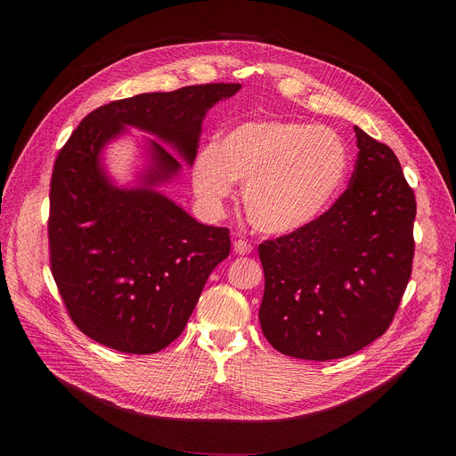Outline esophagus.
Returning a JSON list of instances; mask_svg holds the SVG:
<instances>
[{
  "mask_svg": "<svg viewBox=\"0 0 456 456\" xmlns=\"http://www.w3.org/2000/svg\"><path fill=\"white\" fill-rule=\"evenodd\" d=\"M251 244L248 240H236L234 242V253L236 255H249L251 253Z\"/></svg>",
  "mask_w": 456,
  "mask_h": 456,
  "instance_id": "1",
  "label": "esophagus"
}]
</instances>
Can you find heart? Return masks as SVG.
<instances>
[{
	"mask_svg": "<svg viewBox=\"0 0 456 456\" xmlns=\"http://www.w3.org/2000/svg\"><path fill=\"white\" fill-rule=\"evenodd\" d=\"M349 151L332 129L294 119H253L198 153L191 181L198 198L220 208L244 183L242 205L262 234L289 236L313 225L340 194Z\"/></svg>",
	"mask_w": 456,
	"mask_h": 456,
	"instance_id": "heart-1",
	"label": "heart"
}]
</instances>
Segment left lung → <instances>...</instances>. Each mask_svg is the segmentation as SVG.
I'll list each match as a JSON object with an SVG mask.
<instances>
[{"label": "left lung", "mask_w": 456, "mask_h": 456, "mask_svg": "<svg viewBox=\"0 0 456 456\" xmlns=\"http://www.w3.org/2000/svg\"><path fill=\"white\" fill-rule=\"evenodd\" d=\"M349 188L306 229L258 246L266 340L303 361L349 356L387 332L412 273L416 198L395 153L354 127Z\"/></svg>", "instance_id": "1"}]
</instances>
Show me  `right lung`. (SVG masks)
<instances>
[{
  "mask_svg": "<svg viewBox=\"0 0 456 456\" xmlns=\"http://www.w3.org/2000/svg\"><path fill=\"white\" fill-rule=\"evenodd\" d=\"M240 85L210 83L138 94L92 110L59 151L50 190L52 273L68 314L88 338L150 354L170 346L212 270L229 256V229L196 222L155 188L198 153L210 107ZM126 126L153 134L151 166L136 189L106 175L101 151Z\"/></svg>",
  "mask_w": 456,
  "mask_h": 456,
  "instance_id": "1",
  "label": "right lung"
}]
</instances>
